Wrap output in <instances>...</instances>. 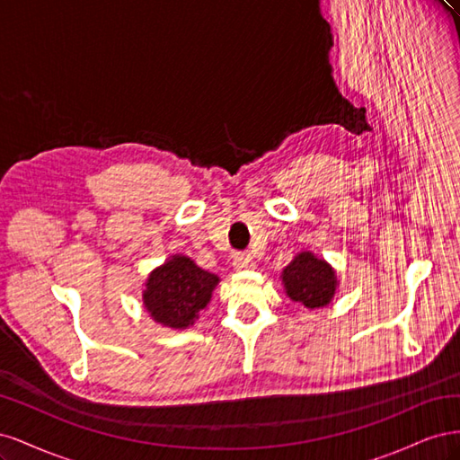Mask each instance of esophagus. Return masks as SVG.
<instances>
[{
    "label": "esophagus",
    "mask_w": 460,
    "mask_h": 460,
    "mask_svg": "<svg viewBox=\"0 0 460 460\" xmlns=\"http://www.w3.org/2000/svg\"><path fill=\"white\" fill-rule=\"evenodd\" d=\"M232 264L235 270H247V269H253V259L247 253H238V255H234Z\"/></svg>",
    "instance_id": "1"
}]
</instances>
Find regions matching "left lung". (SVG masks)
I'll return each mask as SVG.
<instances>
[{
    "label": "left lung",
    "mask_w": 460,
    "mask_h": 460,
    "mask_svg": "<svg viewBox=\"0 0 460 460\" xmlns=\"http://www.w3.org/2000/svg\"><path fill=\"white\" fill-rule=\"evenodd\" d=\"M282 284L291 301L307 309L326 307L338 288V278L324 259L301 252L282 272Z\"/></svg>",
    "instance_id": "1"
}]
</instances>
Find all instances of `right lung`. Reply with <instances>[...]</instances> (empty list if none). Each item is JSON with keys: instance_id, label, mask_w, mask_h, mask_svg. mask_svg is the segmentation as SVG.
<instances>
[{"instance_id": "add662e5", "label": "right lung", "mask_w": 460, "mask_h": 460, "mask_svg": "<svg viewBox=\"0 0 460 460\" xmlns=\"http://www.w3.org/2000/svg\"><path fill=\"white\" fill-rule=\"evenodd\" d=\"M218 276L184 255H172L153 270L144 289V307L155 323L184 330L193 326L211 301Z\"/></svg>"}]
</instances>
